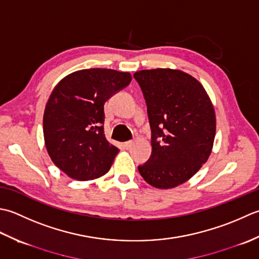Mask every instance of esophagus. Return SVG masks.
I'll return each instance as SVG.
<instances>
[{"mask_svg": "<svg viewBox=\"0 0 259 259\" xmlns=\"http://www.w3.org/2000/svg\"><path fill=\"white\" fill-rule=\"evenodd\" d=\"M134 145V142L133 141H128V142H125L124 143V147L126 150H130V149H132V146Z\"/></svg>", "mask_w": 259, "mask_h": 259, "instance_id": "34e87169", "label": "esophagus"}]
</instances>
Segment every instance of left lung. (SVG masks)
Here are the masks:
<instances>
[{
	"instance_id": "left-lung-1",
	"label": "left lung",
	"mask_w": 259,
	"mask_h": 259,
	"mask_svg": "<svg viewBox=\"0 0 259 259\" xmlns=\"http://www.w3.org/2000/svg\"><path fill=\"white\" fill-rule=\"evenodd\" d=\"M143 93L151 127L152 154L139 172L152 187L187 182L207 162L215 135L214 109L203 86L181 70L134 73Z\"/></svg>"
}]
</instances>
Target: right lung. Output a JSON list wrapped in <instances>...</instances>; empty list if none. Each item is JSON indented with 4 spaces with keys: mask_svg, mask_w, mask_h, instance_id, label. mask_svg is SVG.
Here are the masks:
<instances>
[{
    "mask_svg": "<svg viewBox=\"0 0 259 259\" xmlns=\"http://www.w3.org/2000/svg\"><path fill=\"white\" fill-rule=\"evenodd\" d=\"M130 72L83 69L65 77L52 91L44 115V135L56 166L75 180L104 176L119 150L104 133V104L128 86Z\"/></svg>",
    "mask_w": 259,
    "mask_h": 259,
    "instance_id": "right-lung-1",
    "label": "right lung"
}]
</instances>
